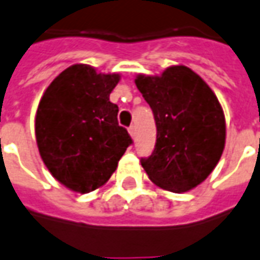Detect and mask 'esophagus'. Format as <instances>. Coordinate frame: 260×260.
I'll return each instance as SVG.
<instances>
[{
    "mask_svg": "<svg viewBox=\"0 0 260 260\" xmlns=\"http://www.w3.org/2000/svg\"><path fill=\"white\" fill-rule=\"evenodd\" d=\"M128 132H129V135L132 136V139H135V136H136V126H135V125H131L129 128H128Z\"/></svg>",
    "mask_w": 260,
    "mask_h": 260,
    "instance_id": "esophagus-1",
    "label": "esophagus"
}]
</instances>
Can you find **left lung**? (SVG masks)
<instances>
[{"mask_svg":"<svg viewBox=\"0 0 260 260\" xmlns=\"http://www.w3.org/2000/svg\"><path fill=\"white\" fill-rule=\"evenodd\" d=\"M135 84L153 110L154 151L142 167L158 187L184 193L208 178L220 159L226 121L218 98L186 66H171L161 76L136 77Z\"/></svg>","mask_w":260,"mask_h":260,"instance_id":"obj_1","label":"left lung"}]
</instances>
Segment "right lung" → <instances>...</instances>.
<instances>
[{
  "label": "right lung",
  "instance_id": "right-lung-1",
  "mask_svg": "<svg viewBox=\"0 0 260 260\" xmlns=\"http://www.w3.org/2000/svg\"><path fill=\"white\" fill-rule=\"evenodd\" d=\"M120 74H102L88 64L61 71L44 92L36 114V139L52 176L77 193L99 189L132 145L118 125L110 93Z\"/></svg>",
  "mask_w": 260,
  "mask_h": 260
}]
</instances>
